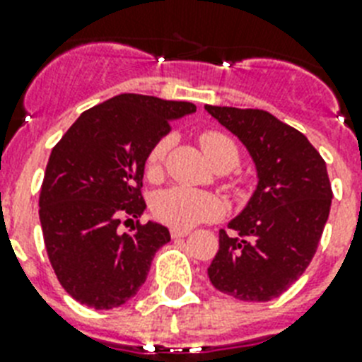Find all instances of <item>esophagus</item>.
<instances>
[{
    "instance_id": "1",
    "label": "esophagus",
    "mask_w": 362,
    "mask_h": 362,
    "mask_svg": "<svg viewBox=\"0 0 362 362\" xmlns=\"http://www.w3.org/2000/svg\"><path fill=\"white\" fill-rule=\"evenodd\" d=\"M189 234L187 228H171V236L173 238H186Z\"/></svg>"
}]
</instances>
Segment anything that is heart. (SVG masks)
<instances>
[{
  "instance_id": "obj_1",
  "label": "heart",
  "mask_w": 362,
  "mask_h": 362,
  "mask_svg": "<svg viewBox=\"0 0 362 362\" xmlns=\"http://www.w3.org/2000/svg\"><path fill=\"white\" fill-rule=\"evenodd\" d=\"M169 145H171V139L163 137L148 152L146 173L151 176H156L161 171V165L169 152ZM201 146L214 167H228V171H230L240 161V148L234 139L223 132H204L201 135ZM236 193L238 195L245 193V182H238ZM152 208L160 221L175 228H191L199 223L211 221L225 214V202L219 197L206 193V191L182 186L169 187V189L158 193Z\"/></svg>"
}]
</instances>
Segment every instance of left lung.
<instances>
[{
  "label": "left lung",
  "mask_w": 362,
  "mask_h": 362,
  "mask_svg": "<svg viewBox=\"0 0 362 362\" xmlns=\"http://www.w3.org/2000/svg\"><path fill=\"white\" fill-rule=\"evenodd\" d=\"M247 148L257 187L245 208L219 232L210 283L240 301L279 298L313 260L331 210L322 156L301 132L262 110L204 105Z\"/></svg>",
  "instance_id": "8db88e82"
}]
</instances>
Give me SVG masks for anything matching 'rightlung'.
Wrapping results in <instances>:
<instances>
[{
	"mask_svg": "<svg viewBox=\"0 0 362 362\" xmlns=\"http://www.w3.org/2000/svg\"><path fill=\"white\" fill-rule=\"evenodd\" d=\"M191 102L119 95L79 115L49 154L38 217L61 286L96 310L124 305L146 281L154 252L171 242L143 216L145 163L169 124L195 113Z\"/></svg>",
	"mask_w": 362,
	"mask_h": 362,
	"instance_id": "1",
	"label": "right lung"
}]
</instances>
